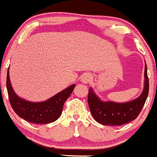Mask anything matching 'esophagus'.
I'll list each match as a JSON object with an SVG mask.
<instances>
[{
    "label": "esophagus",
    "mask_w": 157,
    "mask_h": 157,
    "mask_svg": "<svg viewBox=\"0 0 157 157\" xmlns=\"http://www.w3.org/2000/svg\"><path fill=\"white\" fill-rule=\"evenodd\" d=\"M91 78H92V75L90 73H84L82 76V81L83 83H88L90 82Z\"/></svg>",
    "instance_id": "1"
}]
</instances>
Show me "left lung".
I'll use <instances>...</instances> for the list:
<instances>
[{
	"label": "left lung",
	"instance_id": "8db88e82",
	"mask_svg": "<svg viewBox=\"0 0 157 157\" xmlns=\"http://www.w3.org/2000/svg\"><path fill=\"white\" fill-rule=\"evenodd\" d=\"M149 91L147 66L145 69V87L138 98L126 103L103 101L95 94L92 88L88 91V105L92 116L98 123L105 125L119 126L134 120L140 115Z\"/></svg>",
	"mask_w": 157,
	"mask_h": 157
}]
</instances>
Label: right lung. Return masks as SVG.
I'll use <instances>...</instances> for the list:
<instances>
[{
	"mask_svg": "<svg viewBox=\"0 0 157 157\" xmlns=\"http://www.w3.org/2000/svg\"><path fill=\"white\" fill-rule=\"evenodd\" d=\"M75 84L62 90L43 102H30L19 98L12 89L7 70L6 88L10 103L18 117L34 124H47L59 119L65 101L73 91Z\"/></svg>",
	"mask_w": 157,
	"mask_h": 157,
	"instance_id": "1",
	"label": "right lung"
}]
</instances>
